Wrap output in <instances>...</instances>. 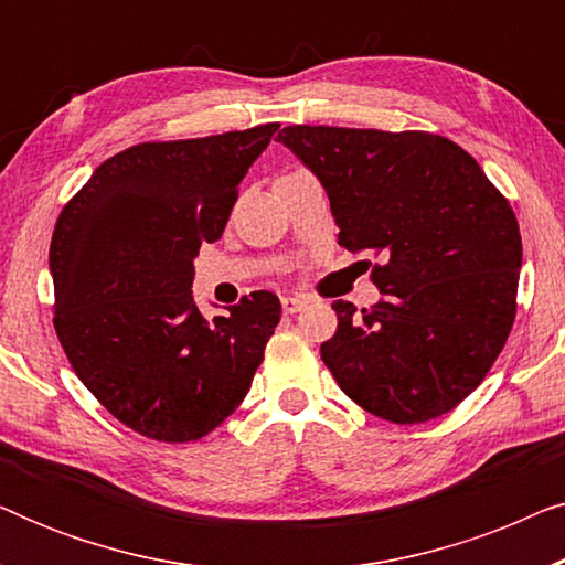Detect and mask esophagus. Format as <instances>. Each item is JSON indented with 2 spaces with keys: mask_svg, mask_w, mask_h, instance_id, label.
Returning a JSON list of instances; mask_svg holds the SVG:
<instances>
[{
  "mask_svg": "<svg viewBox=\"0 0 565 565\" xmlns=\"http://www.w3.org/2000/svg\"><path fill=\"white\" fill-rule=\"evenodd\" d=\"M306 303H308V300L303 296H285L282 298V311L285 313H298Z\"/></svg>",
  "mask_w": 565,
  "mask_h": 565,
  "instance_id": "esophagus-1",
  "label": "esophagus"
}]
</instances>
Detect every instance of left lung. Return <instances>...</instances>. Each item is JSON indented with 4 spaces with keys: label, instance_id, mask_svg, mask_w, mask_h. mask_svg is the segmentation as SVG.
Returning <instances> with one entry per match:
<instances>
[{
    "label": "left lung",
    "instance_id": "1",
    "mask_svg": "<svg viewBox=\"0 0 565 565\" xmlns=\"http://www.w3.org/2000/svg\"><path fill=\"white\" fill-rule=\"evenodd\" d=\"M277 141L327 190L339 244L373 252L375 306L334 300L321 344L339 388L393 424L443 416L499 358L516 311L522 236L478 161L443 136L290 126Z\"/></svg>",
    "mask_w": 565,
    "mask_h": 565
}]
</instances>
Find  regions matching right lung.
<instances>
[{
	"mask_svg": "<svg viewBox=\"0 0 565 565\" xmlns=\"http://www.w3.org/2000/svg\"><path fill=\"white\" fill-rule=\"evenodd\" d=\"M277 128L130 146L58 215L53 327L79 381L138 435L205 437L252 388L280 300L254 290L207 321L190 288L200 244L218 242Z\"/></svg>",
	"mask_w": 565,
	"mask_h": 565,
	"instance_id": "1",
	"label": "right lung"
}]
</instances>
